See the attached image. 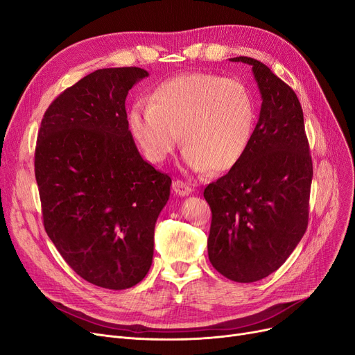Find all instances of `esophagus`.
Listing matches in <instances>:
<instances>
[{
    "label": "esophagus",
    "mask_w": 355,
    "mask_h": 355,
    "mask_svg": "<svg viewBox=\"0 0 355 355\" xmlns=\"http://www.w3.org/2000/svg\"><path fill=\"white\" fill-rule=\"evenodd\" d=\"M173 190L175 191V194H178V196H189L193 190H191V187L189 186V184H186L184 181H181V180H175L174 182H173Z\"/></svg>",
    "instance_id": "obj_1"
}]
</instances>
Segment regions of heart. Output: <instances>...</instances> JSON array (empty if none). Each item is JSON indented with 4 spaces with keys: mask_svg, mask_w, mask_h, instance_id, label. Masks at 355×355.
Instances as JSON below:
<instances>
[{
    "mask_svg": "<svg viewBox=\"0 0 355 355\" xmlns=\"http://www.w3.org/2000/svg\"><path fill=\"white\" fill-rule=\"evenodd\" d=\"M254 99L244 83L216 74L190 73L157 86L149 103L137 102L128 125L144 156L159 164L180 141L186 164L225 173L237 165L252 141Z\"/></svg>",
    "mask_w": 355,
    "mask_h": 355,
    "instance_id": "heart-1",
    "label": "heart"
}]
</instances>
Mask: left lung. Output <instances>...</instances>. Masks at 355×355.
<instances>
[{"mask_svg": "<svg viewBox=\"0 0 355 355\" xmlns=\"http://www.w3.org/2000/svg\"><path fill=\"white\" fill-rule=\"evenodd\" d=\"M261 95L253 137L243 159L205 189L212 224L207 254L235 282H256L279 269L309 224L313 164L304 116L295 92L254 58Z\"/></svg>", "mask_w": 355, "mask_h": 355, "instance_id": "8db88e82", "label": "left lung"}]
</instances>
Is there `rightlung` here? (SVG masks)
I'll list each match as a JSON object with an SVG mask.
<instances>
[{
  "label": "right lung",
  "instance_id": "right-lung-1",
  "mask_svg": "<svg viewBox=\"0 0 355 355\" xmlns=\"http://www.w3.org/2000/svg\"><path fill=\"white\" fill-rule=\"evenodd\" d=\"M148 76L139 67L87 74L49 105L37 133L48 237L78 277L108 290L146 277L169 199V175L143 159L128 130L125 98Z\"/></svg>",
  "mask_w": 355,
  "mask_h": 355
}]
</instances>
